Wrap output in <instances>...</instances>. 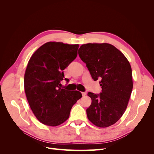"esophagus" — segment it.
Masks as SVG:
<instances>
[{
    "label": "esophagus",
    "instance_id": "esophagus-1",
    "mask_svg": "<svg viewBox=\"0 0 154 154\" xmlns=\"http://www.w3.org/2000/svg\"><path fill=\"white\" fill-rule=\"evenodd\" d=\"M82 94L83 96H85L87 94V93L85 92H82Z\"/></svg>",
    "mask_w": 154,
    "mask_h": 154
}]
</instances>
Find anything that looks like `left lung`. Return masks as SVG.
Returning <instances> with one entry per match:
<instances>
[{"label":"left lung","mask_w":154,"mask_h":154,"mask_svg":"<svg viewBox=\"0 0 154 154\" xmlns=\"http://www.w3.org/2000/svg\"><path fill=\"white\" fill-rule=\"evenodd\" d=\"M78 54L93 80H100L101 92H88L92 103L86 110L88 120L101 128L108 127L121 118L127 109L133 82L130 64L114 45L87 44L81 45Z\"/></svg>","instance_id":"1"}]
</instances>
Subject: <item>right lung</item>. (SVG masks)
<instances>
[{"instance_id":"1","label":"right lung","mask_w":154,"mask_h":154,"mask_svg":"<svg viewBox=\"0 0 154 154\" xmlns=\"http://www.w3.org/2000/svg\"><path fill=\"white\" fill-rule=\"evenodd\" d=\"M78 48V44L49 42L29 60L24 75L26 95L36 118L45 125L56 127L66 122L72 106L82 96L78 91L60 87L63 71L76 58Z\"/></svg>"}]
</instances>
